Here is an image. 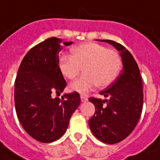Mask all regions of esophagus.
Returning <instances> with one entry per match:
<instances>
[{
  "label": "esophagus",
  "mask_w": 160,
  "mask_h": 160,
  "mask_svg": "<svg viewBox=\"0 0 160 160\" xmlns=\"http://www.w3.org/2000/svg\"><path fill=\"white\" fill-rule=\"evenodd\" d=\"M80 99H81V101H82V102H85V101H87V100H88V98H87L86 96L80 95Z\"/></svg>",
  "instance_id": "esophagus-1"
}]
</instances>
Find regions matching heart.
<instances>
[{
    "label": "heart",
    "mask_w": 160,
    "mask_h": 160,
    "mask_svg": "<svg viewBox=\"0 0 160 160\" xmlns=\"http://www.w3.org/2000/svg\"><path fill=\"white\" fill-rule=\"evenodd\" d=\"M59 71L72 80L83 68L84 74L69 85L71 91L87 93L97 85L105 88L117 78L121 68V58L115 50L94 42L83 43L71 49V55L61 57Z\"/></svg>",
    "instance_id": "1"
}]
</instances>
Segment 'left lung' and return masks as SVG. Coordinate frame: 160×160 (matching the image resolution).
Masks as SVG:
<instances>
[{
	"label": "left lung",
	"instance_id": "obj_1",
	"mask_svg": "<svg viewBox=\"0 0 160 160\" xmlns=\"http://www.w3.org/2000/svg\"><path fill=\"white\" fill-rule=\"evenodd\" d=\"M120 53L123 69L113 83L99 92L107 99L91 97L95 112L89 127L99 140L116 144L129 136L137 126L143 107L142 80L138 64L124 46L110 40H100Z\"/></svg>",
	"mask_w": 160,
	"mask_h": 160
}]
</instances>
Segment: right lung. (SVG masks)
<instances>
[{"label":"right lung","instance_id":"add662e5","mask_svg":"<svg viewBox=\"0 0 160 160\" xmlns=\"http://www.w3.org/2000/svg\"><path fill=\"white\" fill-rule=\"evenodd\" d=\"M63 42L56 37L34 46L23 58L14 82V104L19 121L28 134L41 143L63 136L73 112L80 104L77 92L53 98L67 86L59 71V53Z\"/></svg>","mask_w":160,"mask_h":160}]
</instances>
